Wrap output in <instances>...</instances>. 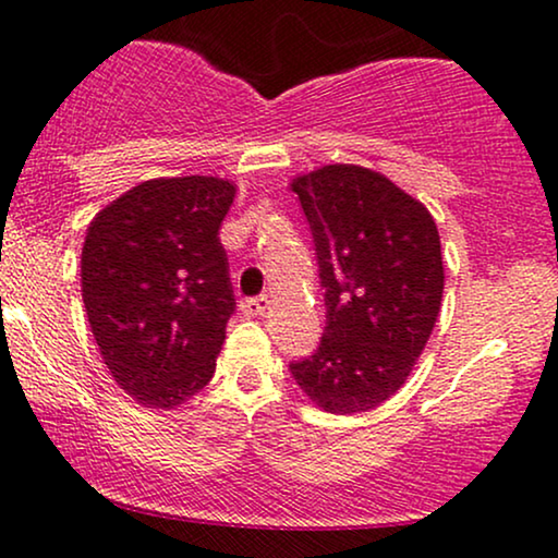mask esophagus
Listing matches in <instances>:
<instances>
[{"mask_svg": "<svg viewBox=\"0 0 558 558\" xmlns=\"http://www.w3.org/2000/svg\"><path fill=\"white\" fill-rule=\"evenodd\" d=\"M266 310H269V296H248V300L241 302V315L246 317L264 315Z\"/></svg>", "mask_w": 558, "mask_h": 558, "instance_id": "obj_1", "label": "esophagus"}]
</instances>
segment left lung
Here are the masks:
<instances>
[{"instance_id": "obj_1", "label": "left lung", "mask_w": 558, "mask_h": 558, "mask_svg": "<svg viewBox=\"0 0 558 558\" xmlns=\"http://www.w3.org/2000/svg\"><path fill=\"white\" fill-rule=\"evenodd\" d=\"M307 218L327 323L315 355L289 365L327 414H361L407 384L445 292L432 213L386 174L325 165L289 182Z\"/></svg>"}]
</instances>
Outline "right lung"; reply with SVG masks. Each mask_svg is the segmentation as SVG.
<instances>
[{"label": "right lung", "mask_w": 558, "mask_h": 558, "mask_svg": "<svg viewBox=\"0 0 558 558\" xmlns=\"http://www.w3.org/2000/svg\"><path fill=\"white\" fill-rule=\"evenodd\" d=\"M235 185L187 174L140 182L88 223L81 292L119 388L178 409L216 373L235 300L218 231Z\"/></svg>", "instance_id": "right-lung-1"}]
</instances>
